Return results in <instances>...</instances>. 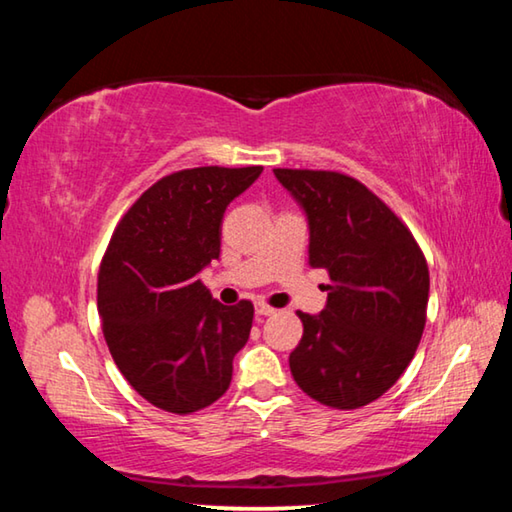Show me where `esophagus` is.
<instances>
[{"label":"esophagus","mask_w":512,"mask_h":512,"mask_svg":"<svg viewBox=\"0 0 512 512\" xmlns=\"http://www.w3.org/2000/svg\"><path fill=\"white\" fill-rule=\"evenodd\" d=\"M255 314H257V318H266V316H273L275 309L268 307L266 302H257V305H255Z\"/></svg>","instance_id":"34e87169"}]
</instances>
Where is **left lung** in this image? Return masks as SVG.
Instances as JSON below:
<instances>
[{
    "label": "left lung",
    "mask_w": 512,
    "mask_h": 512,
    "mask_svg": "<svg viewBox=\"0 0 512 512\" xmlns=\"http://www.w3.org/2000/svg\"><path fill=\"white\" fill-rule=\"evenodd\" d=\"M309 225V266L329 273L320 314H302L289 366L332 409H359L409 366L427 323L429 268L406 225L359 180L336 171L273 169Z\"/></svg>",
    "instance_id": "obj_1"
}]
</instances>
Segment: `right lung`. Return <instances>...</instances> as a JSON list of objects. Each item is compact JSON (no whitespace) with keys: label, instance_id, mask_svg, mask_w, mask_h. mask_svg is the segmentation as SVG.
<instances>
[{"label":"right lung","instance_id":"obj_1","mask_svg":"<svg viewBox=\"0 0 512 512\" xmlns=\"http://www.w3.org/2000/svg\"><path fill=\"white\" fill-rule=\"evenodd\" d=\"M262 167H198L164 176L119 221L99 271L108 350L146 402L169 413L205 409L228 391L253 305H221L198 280L221 255L225 207Z\"/></svg>","mask_w":512,"mask_h":512}]
</instances>
